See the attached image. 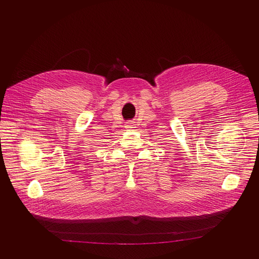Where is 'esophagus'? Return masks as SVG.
I'll return each instance as SVG.
<instances>
[{"instance_id": "1", "label": "esophagus", "mask_w": 259, "mask_h": 259, "mask_svg": "<svg viewBox=\"0 0 259 259\" xmlns=\"http://www.w3.org/2000/svg\"><path fill=\"white\" fill-rule=\"evenodd\" d=\"M126 127H128V128H134V127H135L134 122H127V123H126Z\"/></svg>"}]
</instances>
